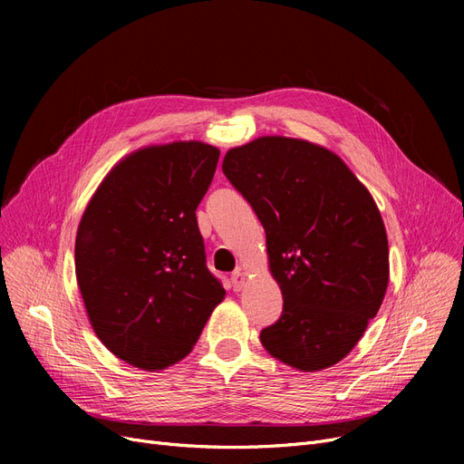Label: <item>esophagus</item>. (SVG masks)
Masks as SVG:
<instances>
[{
	"mask_svg": "<svg viewBox=\"0 0 464 464\" xmlns=\"http://www.w3.org/2000/svg\"><path fill=\"white\" fill-rule=\"evenodd\" d=\"M245 284H246V276H245V273L235 271V273L231 275V285H233V289H235V291H240L242 287H245Z\"/></svg>",
	"mask_w": 464,
	"mask_h": 464,
	"instance_id": "34e87169",
	"label": "esophagus"
}]
</instances>
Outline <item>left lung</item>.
<instances>
[{"instance_id": "1", "label": "left lung", "mask_w": 464, "mask_h": 464, "mask_svg": "<svg viewBox=\"0 0 464 464\" xmlns=\"http://www.w3.org/2000/svg\"><path fill=\"white\" fill-rule=\"evenodd\" d=\"M266 235V254L284 297L263 348L314 372L344 359L378 314L389 282L383 219L369 189L324 146L259 137L224 158Z\"/></svg>"}]
</instances>
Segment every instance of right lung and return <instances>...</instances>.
Segmentation results:
<instances>
[{"mask_svg":"<svg viewBox=\"0 0 464 464\" xmlns=\"http://www.w3.org/2000/svg\"><path fill=\"white\" fill-rule=\"evenodd\" d=\"M218 158L199 140L146 146L112 167L82 214L75 271L90 324L137 369L184 359L226 295L195 218Z\"/></svg>","mask_w":464,"mask_h":464,"instance_id":"right-lung-1","label":"right lung"}]
</instances>
